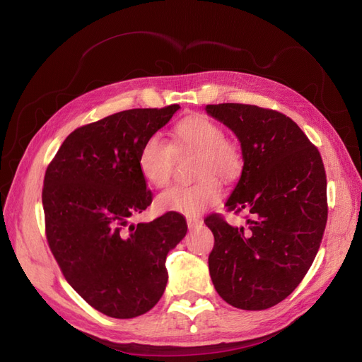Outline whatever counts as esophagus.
<instances>
[{"instance_id": "1", "label": "esophagus", "mask_w": 362, "mask_h": 362, "mask_svg": "<svg viewBox=\"0 0 362 362\" xmlns=\"http://www.w3.org/2000/svg\"><path fill=\"white\" fill-rule=\"evenodd\" d=\"M187 225H189V228H190V229H193V228H198V226H201V225H202V221H201V218L187 217Z\"/></svg>"}]
</instances>
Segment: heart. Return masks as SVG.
Wrapping results in <instances>:
<instances>
[{"label": "heart", "mask_w": 362, "mask_h": 362, "mask_svg": "<svg viewBox=\"0 0 362 362\" xmlns=\"http://www.w3.org/2000/svg\"><path fill=\"white\" fill-rule=\"evenodd\" d=\"M184 149L199 151L194 161L192 184H177L163 192L156 205L160 211H177L196 216L216 205L222 198V180L231 182L242 177L245 157L242 148L234 140L225 137V129L204 115H192L181 119L173 127L172 144L161 134L152 133L139 149L137 166L144 180L164 187L172 177L175 152Z\"/></svg>", "instance_id": "obj_1"}]
</instances>
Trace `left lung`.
<instances>
[{
	"mask_svg": "<svg viewBox=\"0 0 362 362\" xmlns=\"http://www.w3.org/2000/svg\"><path fill=\"white\" fill-rule=\"evenodd\" d=\"M205 110L234 131L245 157L225 205L245 213L246 226H231L221 214L204 218L214 235L210 276L229 305L267 310L299 286L320 247L327 221L320 152L276 110L233 103Z\"/></svg>",
	"mask_w": 362,
	"mask_h": 362,
	"instance_id": "left-lung-1",
	"label": "left lung"
}]
</instances>
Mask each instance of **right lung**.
I'll list each match as a JSON object with an SVG mask.
<instances>
[{"label": "right lung", "instance_id": "obj_1", "mask_svg": "<svg viewBox=\"0 0 362 362\" xmlns=\"http://www.w3.org/2000/svg\"><path fill=\"white\" fill-rule=\"evenodd\" d=\"M178 108H133L76 128L45 172L42 204L52 255L71 287L115 319H133L160 300L168 252L187 233L177 211L128 225L152 202L139 149Z\"/></svg>", "mask_w": 362, "mask_h": 362}]
</instances>
